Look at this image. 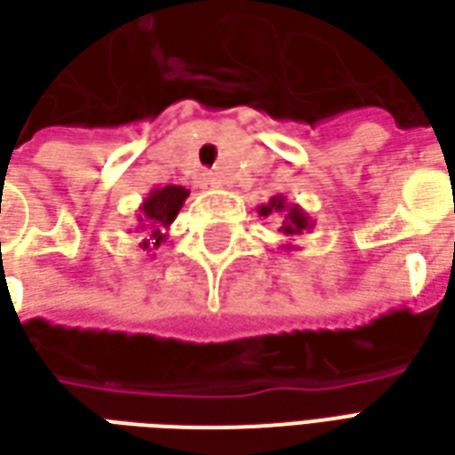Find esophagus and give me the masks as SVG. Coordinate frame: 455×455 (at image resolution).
<instances>
[{
    "instance_id": "34e87169",
    "label": "esophagus",
    "mask_w": 455,
    "mask_h": 455,
    "mask_svg": "<svg viewBox=\"0 0 455 455\" xmlns=\"http://www.w3.org/2000/svg\"><path fill=\"white\" fill-rule=\"evenodd\" d=\"M202 185H204L207 189H217L219 185H221V180L214 178V175H207V178L202 180Z\"/></svg>"
}]
</instances>
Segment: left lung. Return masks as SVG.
I'll return each mask as SVG.
<instances>
[{
	"label": "left lung",
	"mask_w": 455,
	"mask_h": 455,
	"mask_svg": "<svg viewBox=\"0 0 455 455\" xmlns=\"http://www.w3.org/2000/svg\"><path fill=\"white\" fill-rule=\"evenodd\" d=\"M258 214H260V217L277 214V217L283 219V221H280V234L287 238L302 236L305 231H309V228L315 227L305 209L299 207V204H290V202L285 199V195H275V197H270L267 204H260V207H258ZM283 251H297V246L285 243Z\"/></svg>",
	"instance_id": "8db88e82"
}]
</instances>
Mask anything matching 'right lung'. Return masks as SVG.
I'll use <instances>...</instances> for the list:
<instances>
[{
	"mask_svg": "<svg viewBox=\"0 0 455 455\" xmlns=\"http://www.w3.org/2000/svg\"><path fill=\"white\" fill-rule=\"evenodd\" d=\"M188 189L180 185H165V188H153L148 192V197L140 202L139 207V227L136 231L146 234L140 241L143 251H158L160 243L168 238L170 224L175 221L180 214V209L188 199Z\"/></svg>",
	"mask_w": 455,
	"mask_h": 455,
	"instance_id": "right-lung-1",
	"label": "right lung"
}]
</instances>
